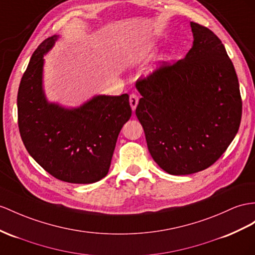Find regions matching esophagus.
<instances>
[{
    "label": "esophagus",
    "instance_id": "esophagus-1",
    "mask_svg": "<svg viewBox=\"0 0 255 255\" xmlns=\"http://www.w3.org/2000/svg\"><path fill=\"white\" fill-rule=\"evenodd\" d=\"M129 102H130V107H131L132 111H134L136 106H138V103H139V97L136 96L135 94H131L129 97Z\"/></svg>",
    "mask_w": 255,
    "mask_h": 255
}]
</instances>
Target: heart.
Segmentation results:
<instances>
[{
  "label": "heart",
  "mask_w": 255,
  "mask_h": 255,
  "mask_svg": "<svg viewBox=\"0 0 255 255\" xmlns=\"http://www.w3.org/2000/svg\"><path fill=\"white\" fill-rule=\"evenodd\" d=\"M155 49V44L149 43L144 45V46L140 47L139 49H135L133 51H131L129 55V62L132 64H138L141 61H143L144 59L151 55L153 53V50Z\"/></svg>",
  "instance_id": "heart-1"
}]
</instances>
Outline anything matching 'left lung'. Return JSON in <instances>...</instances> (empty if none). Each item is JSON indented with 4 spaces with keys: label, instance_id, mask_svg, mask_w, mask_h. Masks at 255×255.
I'll return each instance as SVG.
<instances>
[{
    "label": "left lung",
    "instance_id": "8db88e82",
    "mask_svg": "<svg viewBox=\"0 0 255 255\" xmlns=\"http://www.w3.org/2000/svg\"><path fill=\"white\" fill-rule=\"evenodd\" d=\"M193 46L172 64L162 61L135 87V115L148 151L162 170L185 175L213 165L234 140L243 114L238 77L224 45L191 22Z\"/></svg>",
    "mask_w": 255,
    "mask_h": 255
}]
</instances>
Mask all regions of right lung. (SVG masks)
<instances>
[{
  "label": "right lung",
  "instance_id": "1",
  "mask_svg": "<svg viewBox=\"0 0 255 255\" xmlns=\"http://www.w3.org/2000/svg\"><path fill=\"white\" fill-rule=\"evenodd\" d=\"M59 35L32 55L17 96L18 127L33 159L54 178L89 184L106 177L124 124L131 116L129 96H96L75 109L49 103L43 90L44 55Z\"/></svg>",
  "mask_w": 255,
  "mask_h": 255
}]
</instances>
